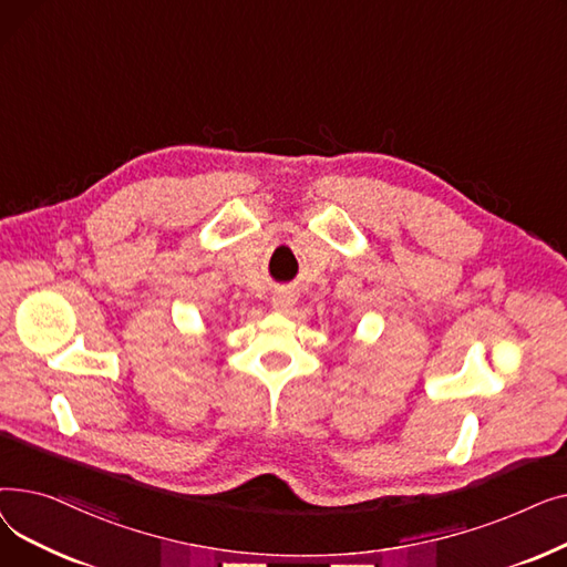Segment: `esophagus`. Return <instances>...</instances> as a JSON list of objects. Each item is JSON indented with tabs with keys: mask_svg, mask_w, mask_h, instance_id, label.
I'll use <instances>...</instances> for the list:
<instances>
[{
	"mask_svg": "<svg viewBox=\"0 0 567 567\" xmlns=\"http://www.w3.org/2000/svg\"><path fill=\"white\" fill-rule=\"evenodd\" d=\"M293 303H296V299H293V293H289V291H278V293L274 296V308H276L278 312H287Z\"/></svg>",
	"mask_w": 567,
	"mask_h": 567,
	"instance_id": "34e87169",
	"label": "esophagus"
}]
</instances>
